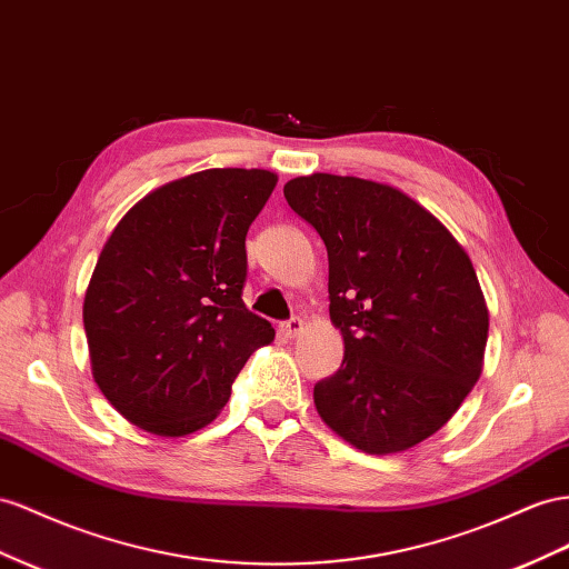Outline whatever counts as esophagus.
<instances>
[{
  "mask_svg": "<svg viewBox=\"0 0 569 569\" xmlns=\"http://www.w3.org/2000/svg\"><path fill=\"white\" fill-rule=\"evenodd\" d=\"M301 330H303V320L301 318H289V320H284L282 326H280V332L284 337H297Z\"/></svg>",
  "mask_w": 569,
  "mask_h": 569,
  "instance_id": "obj_1",
  "label": "esophagus"
}]
</instances>
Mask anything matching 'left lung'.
Segmentation results:
<instances>
[{
    "instance_id": "left-lung-1",
    "label": "left lung",
    "mask_w": 569,
    "mask_h": 569,
    "mask_svg": "<svg viewBox=\"0 0 569 569\" xmlns=\"http://www.w3.org/2000/svg\"><path fill=\"white\" fill-rule=\"evenodd\" d=\"M284 198L326 243L345 340L342 366L313 388L320 419L368 455L413 448L481 376L488 309L467 251L388 183L318 172L287 181Z\"/></svg>"
}]
</instances>
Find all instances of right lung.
Masks as SVG:
<instances>
[{"instance_id":"right-lung-1","label":"right lung","mask_w":569,"mask_h":569,"mask_svg":"<svg viewBox=\"0 0 569 569\" xmlns=\"http://www.w3.org/2000/svg\"><path fill=\"white\" fill-rule=\"evenodd\" d=\"M278 174L203 170L141 198L107 239L83 301L93 378L148 433L208 426L260 345L266 318L241 299L247 232Z\"/></svg>"}]
</instances>
